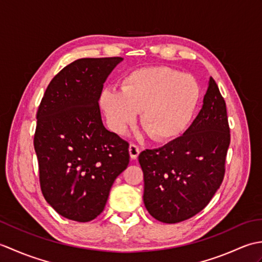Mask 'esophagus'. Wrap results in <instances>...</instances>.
Segmentation results:
<instances>
[{"label":"esophagus","mask_w":262,"mask_h":262,"mask_svg":"<svg viewBox=\"0 0 262 262\" xmlns=\"http://www.w3.org/2000/svg\"><path fill=\"white\" fill-rule=\"evenodd\" d=\"M140 148H138V146H136L135 144H130L129 145V155H130V159L132 160H136L138 154H140Z\"/></svg>","instance_id":"obj_1"}]
</instances>
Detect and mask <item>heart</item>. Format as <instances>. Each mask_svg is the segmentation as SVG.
<instances>
[{
	"label": "heart",
	"mask_w": 262,
	"mask_h": 262,
	"mask_svg": "<svg viewBox=\"0 0 262 262\" xmlns=\"http://www.w3.org/2000/svg\"><path fill=\"white\" fill-rule=\"evenodd\" d=\"M200 98L202 89L193 76L158 66L130 72L121 81V91L105 88L99 101L117 134L124 135L141 113V126L149 138L168 143L185 134Z\"/></svg>",
	"instance_id": "b5f03b06"
}]
</instances>
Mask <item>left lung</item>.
Returning a JSON list of instances; mask_svg holds the SVG:
<instances>
[{"instance_id":"left-lung-1","label":"left lung","mask_w":262,"mask_h":262,"mask_svg":"<svg viewBox=\"0 0 262 262\" xmlns=\"http://www.w3.org/2000/svg\"><path fill=\"white\" fill-rule=\"evenodd\" d=\"M229 146L226 104L210 77L203 107L185 134L138 157L148 213L173 224L203 210L223 181Z\"/></svg>"}]
</instances>
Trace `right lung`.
Instances as JSON below:
<instances>
[{
	"label": "right lung",
	"instance_id": "obj_1",
	"mask_svg": "<svg viewBox=\"0 0 262 262\" xmlns=\"http://www.w3.org/2000/svg\"><path fill=\"white\" fill-rule=\"evenodd\" d=\"M121 57L81 58L46 89L37 113L35 151L46 202L65 219L90 222L129 163L128 143L105 129L99 108L103 83Z\"/></svg>",
	"mask_w": 262,
	"mask_h": 262
}]
</instances>
